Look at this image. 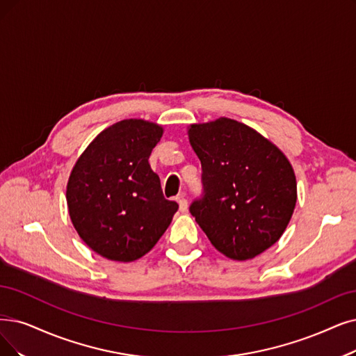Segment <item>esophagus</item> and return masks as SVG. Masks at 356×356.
<instances>
[{"label": "esophagus", "mask_w": 356, "mask_h": 356, "mask_svg": "<svg viewBox=\"0 0 356 356\" xmlns=\"http://www.w3.org/2000/svg\"><path fill=\"white\" fill-rule=\"evenodd\" d=\"M178 204H179V211H187L188 210V202H187V198L184 197V195H181L179 198H178Z\"/></svg>", "instance_id": "esophagus-1"}]
</instances>
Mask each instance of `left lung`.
<instances>
[{
  "instance_id": "8db88e82",
  "label": "left lung",
  "mask_w": 356,
  "mask_h": 356,
  "mask_svg": "<svg viewBox=\"0 0 356 356\" xmlns=\"http://www.w3.org/2000/svg\"><path fill=\"white\" fill-rule=\"evenodd\" d=\"M203 195L190 206L210 243L232 260H250L277 243L296 204L292 165L273 143L229 118L193 124Z\"/></svg>"
}]
</instances>
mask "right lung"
Here are the masks:
<instances>
[{
	"label": "right lung",
	"instance_id": "obj_1",
	"mask_svg": "<svg viewBox=\"0 0 356 356\" xmlns=\"http://www.w3.org/2000/svg\"><path fill=\"white\" fill-rule=\"evenodd\" d=\"M162 127L122 120L99 134L76 162L67 184L71 222L95 252L134 261L168 229L178 204L166 200L149 156Z\"/></svg>",
	"mask_w": 356,
	"mask_h": 356
}]
</instances>
